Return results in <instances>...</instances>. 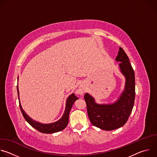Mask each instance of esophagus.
Masks as SVG:
<instances>
[{
    "instance_id": "34e87169",
    "label": "esophagus",
    "mask_w": 157,
    "mask_h": 157,
    "mask_svg": "<svg viewBox=\"0 0 157 157\" xmlns=\"http://www.w3.org/2000/svg\"><path fill=\"white\" fill-rule=\"evenodd\" d=\"M86 91V88L85 87H83V86H80L79 87V89H78V93L81 95H82L84 92Z\"/></svg>"
}]
</instances>
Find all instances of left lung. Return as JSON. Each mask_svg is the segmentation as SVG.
Wrapping results in <instances>:
<instances>
[{
    "label": "left lung",
    "instance_id": "8db88e82",
    "mask_svg": "<svg viewBox=\"0 0 157 157\" xmlns=\"http://www.w3.org/2000/svg\"><path fill=\"white\" fill-rule=\"evenodd\" d=\"M116 60L121 62L120 71L125 78L124 89L118 99L112 104H99L89 94L84 95L89 120L93 125L105 130L117 129L126 123L135 100V73L127 54L121 47Z\"/></svg>",
    "mask_w": 157,
    "mask_h": 157
}]
</instances>
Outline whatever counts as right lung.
<instances>
[{
  "label": "right lung",
  "instance_id": "1",
  "mask_svg": "<svg viewBox=\"0 0 157 157\" xmlns=\"http://www.w3.org/2000/svg\"><path fill=\"white\" fill-rule=\"evenodd\" d=\"M17 93H18V100H20L19 98V91H18V87L17 85ZM78 99V98L75 95L74 93L71 94L66 100V108L64 113L58 121L51 123V124H41L38 122L33 121L32 119H31L25 113V111L22 109L20 102L19 101V105L21 110V112L23 115L24 117L26 120V121L33 128L36 129L38 131L44 133H53L55 132H59L66 128L68 124L69 121V114L72 108V106L74 104V102Z\"/></svg>",
  "mask_w": 157,
  "mask_h": 157
}]
</instances>
